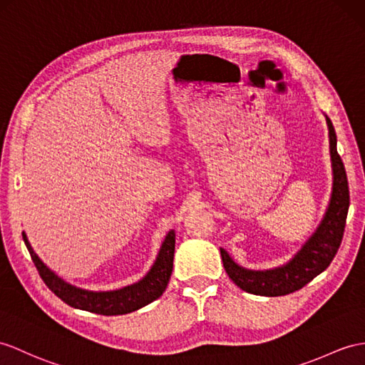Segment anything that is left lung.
<instances>
[{"instance_id": "8db88e82", "label": "left lung", "mask_w": 365, "mask_h": 365, "mask_svg": "<svg viewBox=\"0 0 365 365\" xmlns=\"http://www.w3.org/2000/svg\"><path fill=\"white\" fill-rule=\"evenodd\" d=\"M325 119L328 125V138H330L333 192L328 209L314 234L307 240V243L287 264L274 269H246L230 259V255L223 247L220 250L229 279L246 292L268 297L294 292L304 288L316 275L324 272L339 250L344 237L346 212H349L350 206V192L345 167L336 148L337 139L334 127L330 118L325 115Z\"/></svg>"}]
</instances>
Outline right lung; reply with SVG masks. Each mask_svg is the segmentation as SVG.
<instances>
[{
  "label": "right lung",
  "instance_id": "add662e5",
  "mask_svg": "<svg viewBox=\"0 0 365 365\" xmlns=\"http://www.w3.org/2000/svg\"><path fill=\"white\" fill-rule=\"evenodd\" d=\"M23 240L32 257L35 268L38 269L40 277L46 283V287L69 307L91 311V313L96 314H127L131 313V311H136L142 307L152 304L153 300L163 296L173 269L175 230H170V232L165 235V240L161 250H159V254L152 266V269L147 272L145 277H142L139 282L133 283V285L114 291H88L71 285V283L60 279L54 271H51L48 266L40 260V257L34 252L29 240L24 232Z\"/></svg>",
  "mask_w": 365,
  "mask_h": 365
}]
</instances>
